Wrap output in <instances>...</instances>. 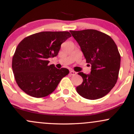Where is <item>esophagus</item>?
<instances>
[{"mask_svg": "<svg viewBox=\"0 0 134 134\" xmlns=\"http://www.w3.org/2000/svg\"><path fill=\"white\" fill-rule=\"evenodd\" d=\"M70 74L71 75V76H75V75L77 74V72L74 71V70H70Z\"/></svg>", "mask_w": 134, "mask_h": 134, "instance_id": "obj_1", "label": "esophagus"}]
</instances>
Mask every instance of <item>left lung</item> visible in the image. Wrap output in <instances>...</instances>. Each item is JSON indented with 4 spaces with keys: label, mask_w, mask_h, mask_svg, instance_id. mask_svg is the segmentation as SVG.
Segmentation results:
<instances>
[{
    "label": "left lung",
    "mask_w": 134,
    "mask_h": 134,
    "mask_svg": "<svg viewBox=\"0 0 134 134\" xmlns=\"http://www.w3.org/2000/svg\"><path fill=\"white\" fill-rule=\"evenodd\" d=\"M91 67L90 74L79 72L83 82L76 87L79 95L88 99H97L107 95L117 81L120 55L113 39L95 30L70 31Z\"/></svg>",
    "instance_id": "1"
}]
</instances>
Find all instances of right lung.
I'll return each mask as SVG.
<instances>
[{
  "label": "right lung",
  "mask_w": 134,
  "mask_h": 134,
  "mask_svg": "<svg viewBox=\"0 0 134 134\" xmlns=\"http://www.w3.org/2000/svg\"><path fill=\"white\" fill-rule=\"evenodd\" d=\"M70 36L68 31H43L30 35L19 43L12 67L17 84L24 93L43 98L54 91L69 71L48 64V58L56 57L61 44Z\"/></svg>",
  "instance_id": "1"
}]
</instances>
